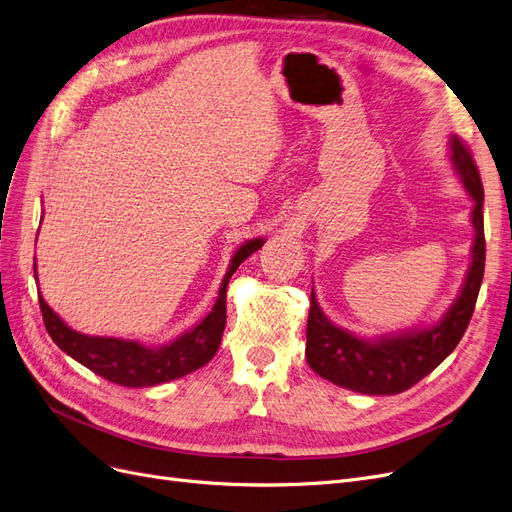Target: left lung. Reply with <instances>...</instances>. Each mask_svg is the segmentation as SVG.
Masks as SVG:
<instances>
[{
  "mask_svg": "<svg viewBox=\"0 0 512 512\" xmlns=\"http://www.w3.org/2000/svg\"><path fill=\"white\" fill-rule=\"evenodd\" d=\"M449 149L453 168L470 198L475 200V206H472L475 242H472V261L462 291L437 325L380 337L373 342L335 327L320 310L312 291L306 358L320 377L335 386L380 396L405 392L432 369H437L460 344L472 312H475L485 270L483 183L470 149L456 135L449 139Z\"/></svg>",
  "mask_w": 512,
  "mask_h": 512,
  "instance_id": "1",
  "label": "left lung"
}]
</instances>
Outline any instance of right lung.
Returning <instances> with one entry per match:
<instances>
[{"label":"right lung","mask_w":512,"mask_h":512,"mask_svg":"<svg viewBox=\"0 0 512 512\" xmlns=\"http://www.w3.org/2000/svg\"><path fill=\"white\" fill-rule=\"evenodd\" d=\"M263 246V238L246 240L240 249L234 253L230 268L223 276L219 297L215 301L213 310L196 325L192 331L179 335L175 342H170L160 348H147L132 339L120 337H97V335H84L67 327L61 316L56 314L40 293V308L44 316L46 331L50 333L52 342L67 352L75 361L88 367L105 380L126 386V388H149L158 386L170 380H177L187 373H192L204 367L215 352L219 350L221 335L225 329V291L227 282L232 274L238 270L240 263L259 251ZM37 278V270H35Z\"/></svg>","instance_id":"right-lung-1"}]
</instances>
